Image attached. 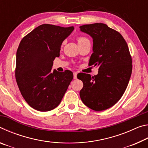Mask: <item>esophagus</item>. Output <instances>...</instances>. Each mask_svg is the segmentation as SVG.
Returning a JSON list of instances; mask_svg holds the SVG:
<instances>
[{
	"label": "esophagus",
	"instance_id": "esophagus-1",
	"mask_svg": "<svg viewBox=\"0 0 148 148\" xmlns=\"http://www.w3.org/2000/svg\"><path fill=\"white\" fill-rule=\"evenodd\" d=\"M73 74H74V79H76L77 78V72H74Z\"/></svg>",
	"mask_w": 148,
	"mask_h": 148
}]
</instances>
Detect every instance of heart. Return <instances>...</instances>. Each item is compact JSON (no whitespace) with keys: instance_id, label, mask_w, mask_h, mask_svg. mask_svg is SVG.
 Instances as JSON below:
<instances>
[{"instance_id":"obj_1","label":"heart","mask_w":148,"mask_h":148,"mask_svg":"<svg viewBox=\"0 0 148 148\" xmlns=\"http://www.w3.org/2000/svg\"><path fill=\"white\" fill-rule=\"evenodd\" d=\"M87 40H88V39L84 36H79L78 38H77V42H78V43H81V42H83Z\"/></svg>"}]
</instances>
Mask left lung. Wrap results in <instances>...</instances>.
Returning <instances> with one entry per match:
<instances>
[{
    "label": "left lung",
    "mask_w": 148,
    "mask_h": 148,
    "mask_svg": "<svg viewBox=\"0 0 148 148\" xmlns=\"http://www.w3.org/2000/svg\"><path fill=\"white\" fill-rule=\"evenodd\" d=\"M92 38L89 65L99 67L97 75L82 74L84 87L79 92L84 104L95 111L113 106L121 98L132 73V58L122 35L104 23L80 26Z\"/></svg>",
    "instance_id": "8db88e82"
}]
</instances>
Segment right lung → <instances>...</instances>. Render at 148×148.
<instances>
[{
    "label": "right lung",
    "instance_id": "right-lung-1",
    "mask_svg": "<svg viewBox=\"0 0 148 148\" xmlns=\"http://www.w3.org/2000/svg\"><path fill=\"white\" fill-rule=\"evenodd\" d=\"M74 27L41 25L21 40L16 53V79L22 96L32 108L51 110L60 104L73 79L71 71H51L61 46Z\"/></svg>",
    "mask_w": 148,
    "mask_h": 148
}]
</instances>
